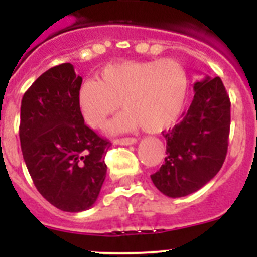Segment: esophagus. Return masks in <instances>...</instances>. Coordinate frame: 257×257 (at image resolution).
I'll return each mask as SVG.
<instances>
[{"label":"esophagus","mask_w":257,"mask_h":257,"mask_svg":"<svg viewBox=\"0 0 257 257\" xmlns=\"http://www.w3.org/2000/svg\"><path fill=\"white\" fill-rule=\"evenodd\" d=\"M136 142H138V140H136L135 138H121V139H115L113 143L118 145H131L135 144Z\"/></svg>","instance_id":"34e87169"}]
</instances>
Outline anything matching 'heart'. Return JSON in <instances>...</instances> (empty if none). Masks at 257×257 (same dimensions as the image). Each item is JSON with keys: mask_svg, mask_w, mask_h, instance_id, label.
Here are the masks:
<instances>
[{"mask_svg": "<svg viewBox=\"0 0 257 257\" xmlns=\"http://www.w3.org/2000/svg\"><path fill=\"white\" fill-rule=\"evenodd\" d=\"M188 90L187 72L178 60H128L104 67L99 81H83L76 100L79 114L92 128L105 126L122 104L126 112L110 123V133L139 126L147 133H161L179 119Z\"/></svg>", "mask_w": 257, "mask_h": 257, "instance_id": "heart-1", "label": "heart"}]
</instances>
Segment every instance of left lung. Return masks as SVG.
Instances as JSON below:
<instances>
[{"label":"left lung","instance_id":"obj_1","mask_svg":"<svg viewBox=\"0 0 257 257\" xmlns=\"http://www.w3.org/2000/svg\"><path fill=\"white\" fill-rule=\"evenodd\" d=\"M194 97L181 121L163 133L165 163L151 179L171 198L197 192L220 171L228 152L230 100L220 77L197 81Z\"/></svg>","mask_w":257,"mask_h":257}]
</instances>
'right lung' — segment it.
<instances>
[{"instance_id":"obj_1","label":"right lung","mask_w":257,"mask_h":257,"mask_svg":"<svg viewBox=\"0 0 257 257\" xmlns=\"http://www.w3.org/2000/svg\"><path fill=\"white\" fill-rule=\"evenodd\" d=\"M81 83L73 65L63 63L32 83L20 106L19 138L29 175L41 196L67 212H81L96 202L112 145L79 114Z\"/></svg>"}]
</instances>
